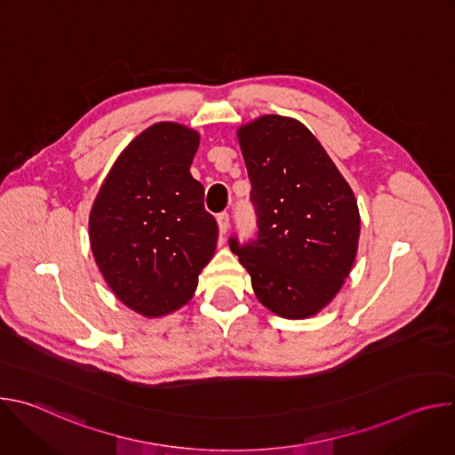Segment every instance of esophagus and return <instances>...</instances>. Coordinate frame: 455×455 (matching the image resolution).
<instances>
[{"instance_id": "obj_1", "label": "esophagus", "mask_w": 455, "mask_h": 455, "mask_svg": "<svg viewBox=\"0 0 455 455\" xmlns=\"http://www.w3.org/2000/svg\"><path fill=\"white\" fill-rule=\"evenodd\" d=\"M218 225H220V232L221 234L228 232V228H230V216H228V212L218 214Z\"/></svg>"}]
</instances>
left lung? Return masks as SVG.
<instances>
[{
    "instance_id": "8db88e82",
    "label": "left lung",
    "mask_w": 455,
    "mask_h": 455,
    "mask_svg": "<svg viewBox=\"0 0 455 455\" xmlns=\"http://www.w3.org/2000/svg\"><path fill=\"white\" fill-rule=\"evenodd\" d=\"M257 232L230 250L268 309L286 318L320 311L355 263L360 214L355 194L300 122L267 115L239 129Z\"/></svg>"
}]
</instances>
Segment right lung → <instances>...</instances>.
<instances>
[{"label": "right lung", "instance_id": "obj_1", "mask_svg": "<svg viewBox=\"0 0 455 455\" xmlns=\"http://www.w3.org/2000/svg\"><path fill=\"white\" fill-rule=\"evenodd\" d=\"M200 135L155 124L118 156L90 214V241L113 293L146 316L181 307L211 261L218 223L190 176Z\"/></svg>", "mask_w": 455, "mask_h": 455}]
</instances>
